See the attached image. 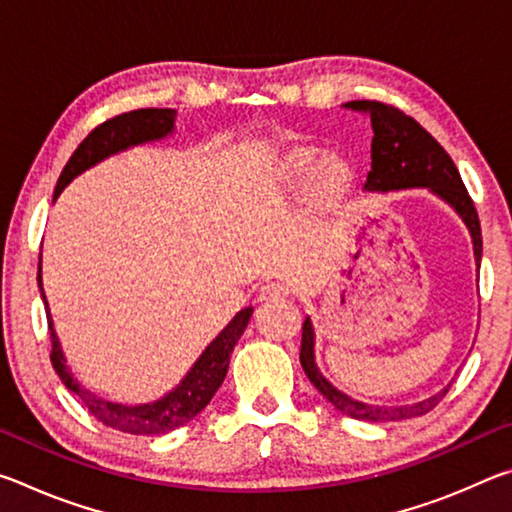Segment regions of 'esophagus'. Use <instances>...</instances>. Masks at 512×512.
<instances>
[{
  "instance_id": "esophagus-1",
  "label": "esophagus",
  "mask_w": 512,
  "mask_h": 512,
  "mask_svg": "<svg viewBox=\"0 0 512 512\" xmlns=\"http://www.w3.org/2000/svg\"><path fill=\"white\" fill-rule=\"evenodd\" d=\"M289 296V287L282 282H268L259 289V300H280Z\"/></svg>"
}]
</instances>
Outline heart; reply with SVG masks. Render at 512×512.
<instances>
[{
  "instance_id": "heart-1",
  "label": "heart",
  "mask_w": 512,
  "mask_h": 512,
  "mask_svg": "<svg viewBox=\"0 0 512 512\" xmlns=\"http://www.w3.org/2000/svg\"><path fill=\"white\" fill-rule=\"evenodd\" d=\"M277 183L287 189H300L311 183V198L318 205H334L348 194L352 169L336 155H325L314 146H298L277 164Z\"/></svg>"
}]
</instances>
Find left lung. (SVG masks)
<instances>
[{
    "instance_id": "left-lung-1",
    "label": "left lung",
    "mask_w": 512,
    "mask_h": 512,
    "mask_svg": "<svg viewBox=\"0 0 512 512\" xmlns=\"http://www.w3.org/2000/svg\"><path fill=\"white\" fill-rule=\"evenodd\" d=\"M345 108L363 110L370 115L372 121V167L366 176L363 187L368 192H391V189H409V187H429L433 194H438L443 201H447L454 210L461 214L467 228H470L472 244H474V257L476 264L481 262V223L479 214H476L474 201L467 194V189L461 180L454 160L449 153L433 140L431 133L415 121L413 117L404 115L400 108L388 106L381 101H348ZM300 363L305 375L309 377L320 395L334 404L343 415L354 420L366 422H397L406 418H418V415L429 413L443 397L447 395L449 386L445 391L436 393L429 400H422L411 406H375L363 404L352 400L341 391L329 384V381L320 375L314 361V329H311V320L305 318L302 323V343H300Z\"/></svg>"
}]
</instances>
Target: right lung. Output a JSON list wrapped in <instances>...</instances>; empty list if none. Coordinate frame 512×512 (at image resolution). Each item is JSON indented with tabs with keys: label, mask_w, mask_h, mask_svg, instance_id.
I'll list each match as a JSON object with an SVG mask.
<instances>
[{
	"label": "right lung",
	"mask_w": 512,
	"mask_h": 512,
	"mask_svg": "<svg viewBox=\"0 0 512 512\" xmlns=\"http://www.w3.org/2000/svg\"><path fill=\"white\" fill-rule=\"evenodd\" d=\"M173 112L171 108H140L131 112H121V115L103 121L94 131L85 137L79 144V149L72 153V158L67 160L63 173H60L54 198L63 192V187L69 180L79 176L92 164L101 162L108 155L124 151L128 146L160 140V137L169 135L173 131ZM38 284L42 293V280H40V264H38ZM45 298V293H42ZM47 309V325H49V339H51V366L58 372V377L63 379V384L79 397L81 404L88 409L94 418L101 424H106L110 429L135 433V436H162L173 429L183 427L189 420H194L201 413L214 393L219 391L223 384L225 372L230 366V354L239 336L244 334L250 316H253V307L241 309L239 314L230 320L228 327L216 336V339L207 345L205 352L198 357L194 368L187 372V377L173 388L169 395H164L162 400L153 404H140V406H124V404H112L101 400L88 388H83L79 381L72 377V372L65 366L63 352H60L58 336L54 332V323H51V314L45 300Z\"/></svg>",
	"instance_id": "obj_1"
}]
</instances>
